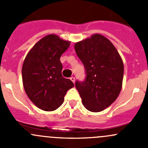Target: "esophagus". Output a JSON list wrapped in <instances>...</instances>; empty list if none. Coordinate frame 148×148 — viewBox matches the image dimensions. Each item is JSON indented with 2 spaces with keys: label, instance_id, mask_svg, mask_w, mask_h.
I'll return each instance as SVG.
<instances>
[{
  "label": "esophagus",
  "instance_id": "34e87169",
  "mask_svg": "<svg viewBox=\"0 0 148 148\" xmlns=\"http://www.w3.org/2000/svg\"><path fill=\"white\" fill-rule=\"evenodd\" d=\"M70 79H71V81H72V82H73V83L75 82V78H74V77H71V78H70Z\"/></svg>",
  "mask_w": 148,
  "mask_h": 148
}]
</instances>
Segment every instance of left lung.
<instances>
[{
    "label": "left lung",
    "mask_w": 148,
    "mask_h": 148,
    "mask_svg": "<svg viewBox=\"0 0 148 148\" xmlns=\"http://www.w3.org/2000/svg\"><path fill=\"white\" fill-rule=\"evenodd\" d=\"M74 49L84 66V82L75 86L85 108L99 112L117 99L122 86L124 65L111 41L101 34L76 43Z\"/></svg>",
    "instance_id": "obj_1"
}]
</instances>
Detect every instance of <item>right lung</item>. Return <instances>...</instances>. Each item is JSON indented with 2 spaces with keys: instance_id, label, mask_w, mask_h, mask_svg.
<instances>
[{
  "instance_id": "right-lung-1",
  "label": "right lung",
  "mask_w": 148,
  "mask_h": 148,
  "mask_svg": "<svg viewBox=\"0 0 148 148\" xmlns=\"http://www.w3.org/2000/svg\"><path fill=\"white\" fill-rule=\"evenodd\" d=\"M70 41L49 34L28 51L22 66L24 90L31 101L41 110L53 111L64 100L67 91L74 86L62 77L60 57Z\"/></svg>"
}]
</instances>
